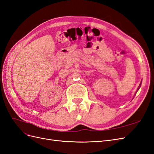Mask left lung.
<instances>
[{
    "label": "left lung",
    "instance_id": "left-lung-1",
    "mask_svg": "<svg viewBox=\"0 0 154 154\" xmlns=\"http://www.w3.org/2000/svg\"><path fill=\"white\" fill-rule=\"evenodd\" d=\"M141 83H140V85H139V87H138V88H137V91H136V92H137V91H138V90H139V88H140V87H141ZM135 95H136V94H135Z\"/></svg>",
    "mask_w": 154,
    "mask_h": 154
}]
</instances>
